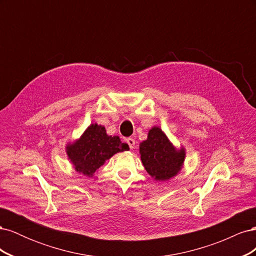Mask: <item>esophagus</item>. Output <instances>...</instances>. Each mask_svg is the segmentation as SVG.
Returning a JSON list of instances; mask_svg holds the SVG:
<instances>
[{"instance_id": "1", "label": "esophagus", "mask_w": 256, "mask_h": 256, "mask_svg": "<svg viewBox=\"0 0 256 256\" xmlns=\"http://www.w3.org/2000/svg\"><path fill=\"white\" fill-rule=\"evenodd\" d=\"M127 144L129 145L130 150H134V145H136V141L134 140L132 138H127Z\"/></svg>"}]
</instances>
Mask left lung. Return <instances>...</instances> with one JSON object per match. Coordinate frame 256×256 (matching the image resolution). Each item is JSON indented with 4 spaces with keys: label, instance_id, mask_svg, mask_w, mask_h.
<instances>
[{
    "label": "left lung",
    "instance_id": "obj_1",
    "mask_svg": "<svg viewBox=\"0 0 256 256\" xmlns=\"http://www.w3.org/2000/svg\"><path fill=\"white\" fill-rule=\"evenodd\" d=\"M142 164L156 180H168L176 176L182 168L184 148L176 150L159 127L148 131L147 140L140 143Z\"/></svg>",
    "mask_w": 256,
    "mask_h": 256
}]
</instances>
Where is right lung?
<instances>
[{"instance_id": "obj_1", "label": "right lung", "mask_w": 256, "mask_h": 256, "mask_svg": "<svg viewBox=\"0 0 256 256\" xmlns=\"http://www.w3.org/2000/svg\"><path fill=\"white\" fill-rule=\"evenodd\" d=\"M129 150L118 136H108L106 128L92 124L79 140L66 146L68 159L78 173L92 177L113 154Z\"/></svg>"}]
</instances>
